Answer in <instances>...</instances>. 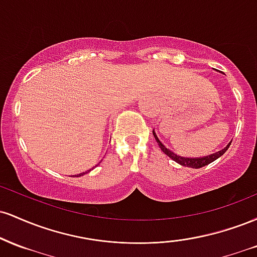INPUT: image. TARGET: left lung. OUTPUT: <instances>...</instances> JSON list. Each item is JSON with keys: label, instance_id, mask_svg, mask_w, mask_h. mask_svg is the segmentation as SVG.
I'll return each mask as SVG.
<instances>
[{"label": "left lung", "instance_id": "1", "mask_svg": "<svg viewBox=\"0 0 257 257\" xmlns=\"http://www.w3.org/2000/svg\"><path fill=\"white\" fill-rule=\"evenodd\" d=\"M153 137H155L156 141H157L158 146L161 147V150L163 151L166 155L168 156L169 158H172L173 161H175L176 163H179L180 166H184V167H188V168H193V169H198V168H202V167H205L208 166V164L213 163L214 161H216L217 158H220L221 156L225 153L227 150H228L229 145H231L232 141H229L228 145H227L226 147H223L222 150H220V151L215 152V153H211V155L209 156H204V157H196V158H190V157H181V156L176 155V153H174L173 151H170L169 149H167L166 146L162 144V141L159 140L157 134H156L155 129H153Z\"/></svg>", "mask_w": 257, "mask_h": 257}]
</instances>
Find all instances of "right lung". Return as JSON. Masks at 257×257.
Listing matches in <instances>:
<instances>
[{"instance_id": "add662e5", "label": "right lung", "mask_w": 257, "mask_h": 257, "mask_svg": "<svg viewBox=\"0 0 257 257\" xmlns=\"http://www.w3.org/2000/svg\"><path fill=\"white\" fill-rule=\"evenodd\" d=\"M89 172H90V170H88V172H85V173H81V174H77V175H75V176H77V178H78V176L84 175V174H87V173H89Z\"/></svg>"}]
</instances>
